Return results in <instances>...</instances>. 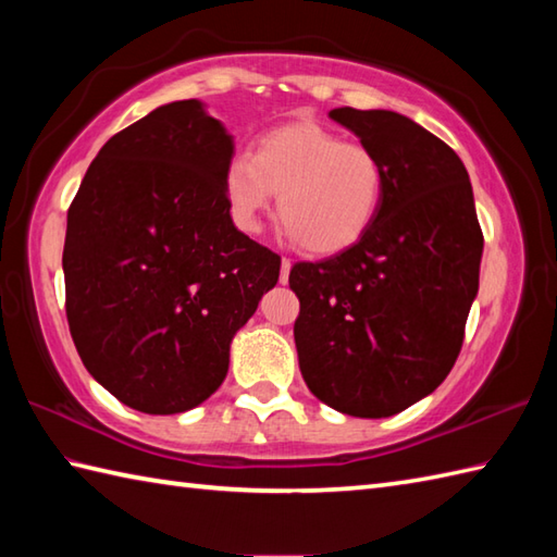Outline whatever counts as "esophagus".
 <instances>
[{"label": "esophagus", "instance_id": "obj_1", "mask_svg": "<svg viewBox=\"0 0 557 557\" xmlns=\"http://www.w3.org/2000/svg\"><path fill=\"white\" fill-rule=\"evenodd\" d=\"M289 270H292V260L289 258H282V268H280V282H282V285H287V282H289Z\"/></svg>", "mask_w": 557, "mask_h": 557}]
</instances>
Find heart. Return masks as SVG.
I'll use <instances>...</instances> for the list:
<instances>
[{"label": "heart", "mask_w": 557, "mask_h": 557, "mask_svg": "<svg viewBox=\"0 0 557 557\" xmlns=\"http://www.w3.org/2000/svg\"><path fill=\"white\" fill-rule=\"evenodd\" d=\"M224 198L236 227L258 234L277 198L287 234L315 256L339 253L371 230L385 196V170L371 148L347 144L313 122L277 126L256 152L236 150L224 164Z\"/></svg>", "instance_id": "b5f03b06"}]
</instances>
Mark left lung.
<instances>
[{
    "instance_id": "left-lung-1",
    "label": "left lung",
    "mask_w": 557,
    "mask_h": 557,
    "mask_svg": "<svg viewBox=\"0 0 557 557\" xmlns=\"http://www.w3.org/2000/svg\"><path fill=\"white\" fill-rule=\"evenodd\" d=\"M330 120L375 152L385 196L347 251L292 268L294 342L318 399L383 419L429 397L455 366L483 234L465 162L441 138L389 110L337 108Z\"/></svg>"
}]
</instances>
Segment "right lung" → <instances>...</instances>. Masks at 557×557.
<instances>
[{
  "label": "right lung",
  "mask_w": 557,
  "mask_h": 557,
  "mask_svg": "<svg viewBox=\"0 0 557 557\" xmlns=\"http://www.w3.org/2000/svg\"><path fill=\"white\" fill-rule=\"evenodd\" d=\"M234 136L206 102L160 104L90 162L66 215V318L88 373L126 407L180 413L222 385L280 256L234 227Z\"/></svg>",
  "instance_id": "obj_1"
}]
</instances>
